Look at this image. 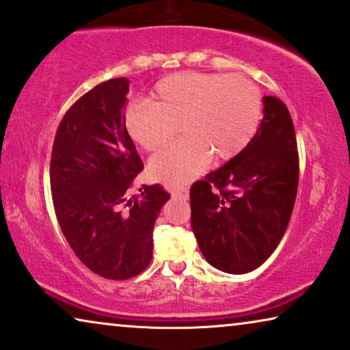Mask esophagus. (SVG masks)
<instances>
[{"label":"esophagus","mask_w":350,"mask_h":350,"mask_svg":"<svg viewBox=\"0 0 350 350\" xmlns=\"http://www.w3.org/2000/svg\"><path fill=\"white\" fill-rule=\"evenodd\" d=\"M170 194L174 196V198H186V196H188V191H186V188H174L170 191Z\"/></svg>","instance_id":"esophagus-1"}]
</instances>
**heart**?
Wrapping results in <instances>:
<instances>
[{"mask_svg":"<svg viewBox=\"0 0 350 350\" xmlns=\"http://www.w3.org/2000/svg\"><path fill=\"white\" fill-rule=\"evenodd\" d=\"M262 97L243 76L181 71L156 84L152 102L132 103L124 124L143 150L157 151L183 131V138L152 157L156 180L180 186L196 178L210 159L229 161L247 148L260 127Z\"/></svg>","mask_w":350,"mask_h":350,"instance_id":"heart-1","label":"heart"}]
</instances>
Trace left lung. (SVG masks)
<instances>
[{
  "instance_id": "8db88e82",
  "label": "left lung",
  "mask_w": 350,
  "mask_h": 350,
  "mask_svg": "<svg viewBox=\"0 0 350 350\" xmlns=\"http://www.w3.org/2000/svg\"><path fill=\"white\" fill-rule=\"evenodd\" d=\"M265 118L243 151L191 186V226L205 260L228 274L260 267L288 226L299 157L288 108L262 98Z\"/></svg>"
}]
</instances>
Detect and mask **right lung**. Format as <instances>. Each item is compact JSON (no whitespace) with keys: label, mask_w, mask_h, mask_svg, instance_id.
I'll return each instance as SVG.
<instances>
[{"label":"right lung","mask_w":350,"mask_h":350,"mask_svg":"<svg viewBox=\"0 0 350 350\" xmlns=\"http://www.w3.org/2000/svg\"><path fill=\"white\" fill-rule=\"evenodd\" d=\"M129 79L95 85L65 113L51 156V191L62 232L95 274L126 280L152 258V229L170 194L143 186L129 198L143 170L124 116Z\"/></svg>","instance_id":"obj_1"}]
</instances>
